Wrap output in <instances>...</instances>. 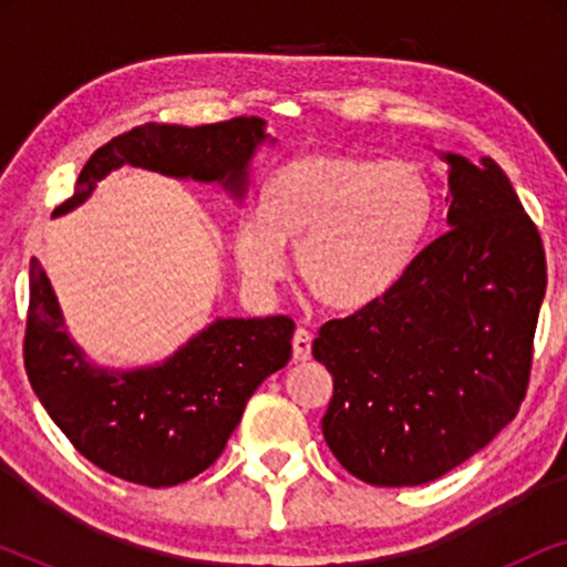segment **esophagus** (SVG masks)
<instances>
[{"instance_id":"34e87169","label":"esophagus","mask_w":567,"mask_h":567,"mask_svg":"<svg viewBox=\"0 0 567 567\" xmlns=\"http://www.w3.org/2000/svg\"><path fill=\"white\" fill-rule=\"evenodd\" d=\"M291 346H293V359H297V361L312 359V336H309L305 328H299L297 332H293Z\"/></svg>"}]
</instances>
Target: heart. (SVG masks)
I'll return each instance as SVG.
<instances>
[{"label": "heart", "instance_id": "1", "mask_svg": "<svg viewBox=\"0 0 567 567\" xmlns=\"http://www.w3.org/2000/svg\"><path fill=\"white\" fill-rule=\"evenodd\" d=\"M436 196L410 162L312 152L278 167L260 193V216L235 227V258L255 289L297 274L324 307L361 309L382 299L421 250Z\"/></svg>", "mask_w": 567, "mask_h": 567}]
</instances>
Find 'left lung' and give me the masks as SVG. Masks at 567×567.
Masks as SVG:
<instances>
[{
  "label": "left lung",
  "instance_id": "1",
  "mask_svg": "<svg viewBox=\"0 0 567 567\" xmlns=\"http://www.w3.org/2000/svg\"><path fill=\"white\" fill-rule=\"evenodd\" d=\"M439 239L359 312L330 320V452L363 483L405 487L460 467L514 421L547 289L545 247L506 173L454 152Z\"/></svg>",
  "mask_w": 567,
  "mask_h": 567
}]
</instances>
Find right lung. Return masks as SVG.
<instances>
[{
	"label": "right lung",
	"mask_w": 567,
	"mask_h": 567,
	"mask_svg": "<svg viewBox=\"0 0 567 567\" xmlns=\"http://www.w3.org/2000/svg\"><path fill=\"white\" fill-rule=\"evenodd\" d=\"M262 144H276L258 115L212 126L144 123L92 154L76 177L64 216L123 165L177 181L214 183L243 204ZM293 322L216 317L165 361L136 369L100 367L66 332L53 286L30 260L25 371L51 421L76 452L113 477L169 487L219 460L247 400L291 359Z\"/></svg>",
	"instance_id": "right-lung-1"
}]
</instances>
